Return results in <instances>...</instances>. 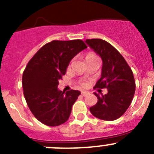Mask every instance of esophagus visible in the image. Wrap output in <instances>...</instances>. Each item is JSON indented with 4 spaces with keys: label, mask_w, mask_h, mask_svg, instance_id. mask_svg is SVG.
I'll list each match as a JSON object with an SVG mask.
<instances>
[{
    "label": "esophagus",
    "mask_w": 154,
    "mask_h": 154,
    "mask_svg": "<svg viewBox=\"0 0 154 154\" xmlns=\"http://www.w3.org/2000/svg\"><path fill=\"white\" fill-rule=\"evenodd\" d=\"M89 92H82V96H88V95H89Z\"/></svg>",
    "instance_id": "1"
}]
</instances>
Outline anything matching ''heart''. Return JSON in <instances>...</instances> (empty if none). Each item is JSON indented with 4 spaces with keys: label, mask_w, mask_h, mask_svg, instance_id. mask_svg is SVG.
<instances>
[{
    "label": "heart",
    "mask_w": 154,
    "mask_h": 154,
    "mask_svg": "<svg viewBox=\"0 0 154 154\" xmlns=\"http://www.w3.org/2000/svg\"><path fill=\"white\" fill-rule=\"evenodd\" d=\"M96 57H98L97 55H96V54H95V53H93V52H89V53H88V54H87L86 55V56H85V59H89V58H96ZM82 86H85V84H82Z\"/></svg>",
    "instance_id": "b5f03b06"
}]
</instances>
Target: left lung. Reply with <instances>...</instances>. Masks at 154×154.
I'll return each instance as SVG.
<instances>
[{"instance_id": "8db88e82", "label": "left lung", "mask_w": 154, "mask_h": 154, "mask_svg": "<svg viewBox=\"0 0 154 154\" xmlns=\"http://www.w3.org/2000/svg\"><path fill=\"white\" fill-rule=\"evenodd\" d=\"M87 45L103 60L101 78L94 89H107L108 93L99 96L95 93L98 102L90 107L94 116L112 121L125 113L130 106L135 93V80L131 69L123 55L103 39H86Z\"/></svg>"}]
</instances>
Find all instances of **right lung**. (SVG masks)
Masks as SVG:
<instances>
[{
    "mask_svg": "<svg viewBox=\"0 0 154 154\" xmlns=\"http://www.w3.org/2000/svg\"><path fill=\"white\" fill-rule=\"evenodd\" d=\"M83 41H52L45 45L28 62L22 76L26 103L32 114L46 126H57L69 119L78 90H58V81L70 61L86 48Z\"/></svg>",
    "mask_w": 154,
    "mask_h": 154,
    "instance_id": "right-lung-1",
    "label": "right lung"
}]
</instances>
